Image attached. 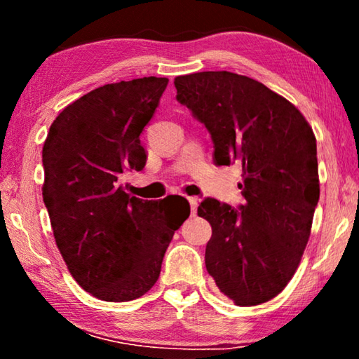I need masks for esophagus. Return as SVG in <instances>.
Instances as JSON below:
<instances>
[{"label":"esophagus","instance_id":"34e87169","mask_svg":"<svg viewBox=\"0 0 359 359\" xmlns=\"http://www.w3.org/2000/svg\"><path fill=\"white\" fill-rule=\"evenodd\" d=\"M188 203H190V209H191V215H196L198 205H199V199L196 196L188 198Z\"/></svg>","mask_w":359,"mask_h":359}]
</instances>
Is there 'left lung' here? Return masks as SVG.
Listing matches in <instances>:
<instances>
[{"instance_id": "left-lung-1", "label": "left lung", "mask_w": 359, "mask_h": 359, "mask_svg": "<svg viewBox=\"0 0 359 359\" xmlns=\"http://www.w3.org/2000/svg\"><path fill=\"white\" fill-rule=\"evenodd\" d=\"M174 85L177 101L210 133L215 165H242L239 210L212 198L198 208L212 226L205 267L236 306H258L287 287L311 238L317 139L288 100L255 79L204 71Z\"/></svg>"}]
</instances>
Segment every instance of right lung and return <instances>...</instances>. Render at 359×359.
<instances>
[{
	"label": "right lung",
	"instance_id": "obj_1",
	"mask_svg": "<svg viewBox=\"0 0 359 359\" xmlns=\"http://www.w3.org/2000/svg\"><path fill=\"white\" fill-rule=\"evenodd\" d=\"M166 77L107 83L66 106L42 147V198L71 276L101 301L141 297L160 277L163 257L190 204L130 196L125 171H142L144 126L168 85Z\"/></svg>",
	"mask_w": 359,
	"mask_h": 359
}]
</instances>
